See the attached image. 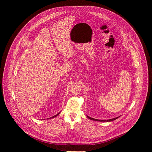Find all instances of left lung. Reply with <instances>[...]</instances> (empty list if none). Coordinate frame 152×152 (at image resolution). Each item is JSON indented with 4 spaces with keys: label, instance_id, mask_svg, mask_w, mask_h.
Wrapping results in <instances>:
<instances>
[{
    "label": "left lung",
    "instance_id": "obj_1",
    "mask_svg": "<svg viewBox=\"0 0 152 152\" xmlns=\"http://www.w3.org/2000/svg\"><path fill=\"white\" fill-rule=\"evenodd\" d=\"M87 117L89 118V119H90V120H94V121H103V122H108V121H114V120H116V119H117L118 117H120V116L119 117H116V118H112V119H109V120H98V119H95V118H91V117H90L89 116H88L87 115Z\"/></svg>",
    "mask_w": 152,
    "mask_h": 152
}]
</instances>
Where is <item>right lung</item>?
I'll return each instance as SVG.
<instances>
[{
  "instance_id": "1",
  "label": "right lung",
  "mask_w": 152,
  "mask_h": 152,
  "mask_svg": "<svg viewBox=\"0 0 152 152\" xmlns=\"http://www.w3.org/2000/svg\"><path fill=\"white\" fill-rule=\"evenodd\" d=\"M59 113H58L56 115H54V116H53V117H50V118H49V119H50V118H55V117H56V116H58V115L59 114ZM47 119H48V118H47Z\"/></svg>"
}]
</instances>
